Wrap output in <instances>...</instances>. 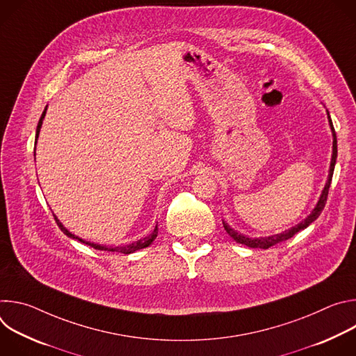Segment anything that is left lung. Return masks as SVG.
I'll list each match as a JSON object with an SVG mask.
<instances>
[{
	"label": "left lung",
	"mask_w": 356,
	"mask_h": 356,
	"mask_svg": "<svg viewBox=\"0 0 356 356\" xmlns=\"http://www.w3.org/2000/svg\"><path fill=\"white\" fill-rule=\"evenodd\" d=\"M327 115H328V124H330V128H331V132H332V156H331V163H330V172H328V179H327V183L321 191V195L317 201L316 207L313 209V211L304 218L302 221H300L297 225L280 232V234H276V235H270V236H259V238H249L248 235H243L238 231H235L234 228H231L225 221H222V225L225 228V231L228 232V235L235 239L238 243H242V245H246L249 248H261V249H268L279 242H283L289 238H291L293 235H296L297 232H300L301 229H306L312 222H314L321 211L324 210L325 207V202H327V195H328V190H330V186H331V180H332V173H334V168H335V162H337V135H335V129H334V125H332V121H331V117H330V113L327 110Z\"/></svg>",
	"instance_id": "obj_1"
}]
</instances>
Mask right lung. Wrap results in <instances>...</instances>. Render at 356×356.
<instances>
[{"mask_svg": "<svg viewBox=\"0 0 356 356\" xmlns=\"http://www.w3.org/2000/svg\"><path fill=\"white\" fill-rule=\"evenodd\" d=\"M46 110H47V107L44 108V111L42 113V117H40V120H39V122H38V127H36V136H35V147H33V155H35V150H36V142H38V138H39V132H40V128H42V122H43V118H44V115H46ZM55 216V214H54ZM55 220H56V222H58V225H59V228L63 231V234L65 235H67L69 238H72V239H77V241H80V242H83V243H86V245H88V246H91V248H94V249H98V250H108V252H120V253H125V255H128V253H134V252H136V250H139V249H143V248H146V246H149L152 242L155 241V238L158 236V224H156V227H155V229L152 231L147 236H145V238H140V239H138V241H135V242H132V243H128V245H118V246H108V245H101V243H94V242H90V241H84L83 238H79L77 235H74V234H72L59 220H58V217L55 216Z\"/></svg>", "mask_w": 356, "mask_h": 356, "instance_id": "1", "label": "right lung"}]
</instances>
